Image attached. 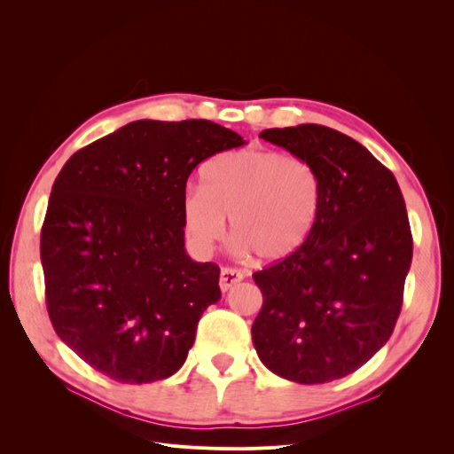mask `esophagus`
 Here are the masks:
<instances>
[{
    "label": "esophagus",
    "instance_id": "esophagus-1",
    "mask_svg": "<svg viewBox=\"0 0 454 454\" xmlns=\"http://www.w3.org/2000/svg\"><path fill=\"white\" fill-rule=\"evenodd\" d=\"M244 278V274L237 269L232 267H223L222 274H219V287H222V292H229L232 286L237 282H240Z\"/></svg>",
    "mask_w": 454,
    "mask_h": 454
}]
</instances>
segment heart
Wrapping results in <instances>:
<instances>
[{"label":"heart","instance_id":"obj_1","mask_svg":"<svg viewBox=\"0 0 454 454\" xmlns=\"http://www.w3.org/2000/svg\"><path fill=\"white\" fill-rule=\"evenodd\" d=\"M320 176L301 155L239 149L202 168V187L184 197V223L199 250L223 240L227 219L239 248L259 263H278L307 242L318 219Z\"/></svg>","mask_w":454,"mask_h":454}]
</instances>
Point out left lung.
Here are the masks:
<instances>
[{
	"instance_id": "obj_1",
	"label": "left lung",
	"mask_w": 454,
	"mask_h": 454,
	"mask_svg": "<svg viewBox=\"0 0 454 454\" xmlns=\"http://www.w3.org/2000/svg\"><path fill=\"white\" fill-rule=\"evenodd\" d=\"M259 138L310 160L322 199L307 242L252 274L263 294L254 347L287 380L347 377L384 347L402 310L413 237L400 185L362 144L329 127L269 129Z\"/></svg>"
}]
</instances>
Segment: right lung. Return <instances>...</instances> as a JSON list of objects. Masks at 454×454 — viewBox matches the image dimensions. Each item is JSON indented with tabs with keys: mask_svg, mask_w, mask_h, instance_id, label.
I'll return each instance as SVG.
<instances>
[{
	"mask_svg": "<svg viewBox=\"0 0 454 454\" xmlns=\"http://www.w3.org/2000/svg\"><path fill=\"white\" fill-rule=\"evenodd\" d=\"M244 145L206 119L134 121L74 153L54 180L41 265L54 332L114 380L174 375L219 267L185 252L184 197L199 162Z\"/></svg>",
	"mask_w": 454,
	"mask_h": 454,
	"instance_id": "1",
	"label": "right lung"
}]
</instances>
